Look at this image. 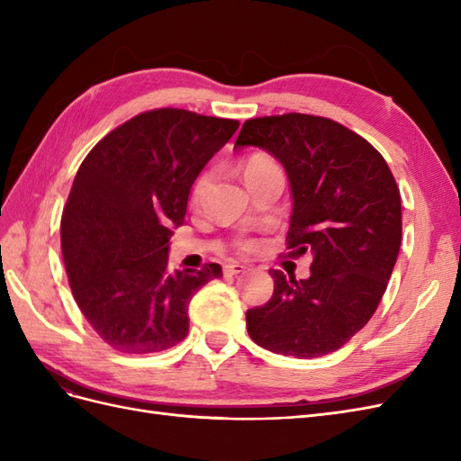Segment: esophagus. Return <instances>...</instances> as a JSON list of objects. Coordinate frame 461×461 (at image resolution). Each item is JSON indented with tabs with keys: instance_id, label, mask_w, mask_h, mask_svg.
I'll return each mask as SVG.
<instances>
[{
	"instance_id": "esophagus-1",
	"label": "esophagus",
	"mask_w": 461,
	"mask_h": 461,
	"mask_svg": "<svg viewBox=\"0 0 461 461\" xmlns=\"http://www.w3.org/2000/svg\"><path fill=\"white\" fill-rule=\"evenodd\" d=\"M248 267L246 265H242V263H227L225 265V273L227 275H240V273H244Z\"/></svg>"
}]
</instances>
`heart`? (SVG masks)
Returning a JSON list of instances; mask_svg holds the SVG:
<instances>
[{
	"label": "heart",
	"instance_id": "1",
	"mask_svg": "<svg viewBox=\"0 0 461 461\" xmlns=\"http://www.w3.org/2000/svg\"><path fill=\"white\" fill-rule=\"evenodd\" d=\"M269 165H275L269 158H265V156H252V158H249V159L244 163V176L252 175V173H258V171L265 169V167H269ZM207 183H209V176H207V175H202V176L196 180V185H194V192H192L194 198H200V196H202L205 186H207ZM246 246H249V244H246Z\"/></svg>",
	"mask_w": 461,
	"mask_h": 461
}]
</instances>
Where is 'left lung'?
Segmentation results:
<instances>
[{"instance_id": "left-lung-1", "label": "left lung", "mask_w": 461, "mask_h": 461, "mask_svg": "<svg viewBox=\"0 0 461 461\" xmlns=\"http://www.w3.org/2000/svg\"><path fill=\"white\" fill-rule=\"evenodd\" d=\"M261 148L285 167L292 217L286 248L313 256L308 278L271 271V300L246 312L265 350L321 357L364 329L393 275L402 202L386 161L367 140L325 117L286 113L244 122L234 149Z\"/></svg>"}]
</instances>
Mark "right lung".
Segmentation results:
<instances>
[{
  "label": "right lung",
  "mask_w": 461,
  "mask_h": 461,
  "mask_svg": "<svg viewBox=\"0 0 461 461\" xmlns=\"http://www.w3.org/2000/svg\"><path fill=\"white\" fill-rule=\"evenodd\" d=\"M239 121L153 109L97 142L82 161L61 217L73 296L104 342L124 354L161 352L188 334V303L219 263L169 271L173 227L190 188Z\"/></svg>",
  "instance_id": "obj_1"
}]
</instances>
